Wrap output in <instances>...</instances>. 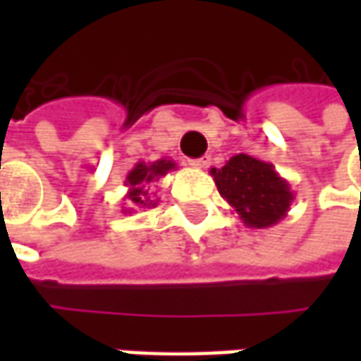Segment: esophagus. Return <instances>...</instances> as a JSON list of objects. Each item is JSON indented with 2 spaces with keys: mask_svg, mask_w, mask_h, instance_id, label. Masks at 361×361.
Listing matches in <instances>:
<instances>
[{
  "mask_svg": "<svg viewBox=\"0 0 361 361\" xmlns=\"http://www.w3.org/2000/svg\"><path fill=\"white\" fill-rule=\"evenodd\" d=\"M188 164H190L192 169H204V166L209 164V157H201V159L188 160Z\"/></svg>",
  "mask_w": 361,
  "mask_h": 361,
  "instance_id": "34e87169",
  "label": "esophagus"
}]
</instances>
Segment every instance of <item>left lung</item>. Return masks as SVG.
<instances>
[{"mask_svg": "<svg viewBox=\"0 0 361 361\" xmlns=\"http://www.w3.org/2000/svg\"><path fill=\"white\" fill-rule=\"evenodd\" d=\"M221 197L249 229H267L287 216L295 192L265 160L249 154L231 157L225 166L211 169Z\"/></svg>", "mask_w": 361, "mask_h": 361, "instance_id": "1", "label": "left lung"}]
</instances>
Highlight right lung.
Listing matches in <instances>:
<instances>
[{
  "label": "right lung",
  "instance_id": "add662e5",
  "mask_svg": "<svg viewBox=\"0 0 361 361\" xmlns=\"http://www.w3.org/2000/svg\"><path fill=\"white\" fill-rule=\"evenodd\" d=\"M176 169V162L171 159H160L157 162H136L132 169L124 185L128 187L126 190V201L130 204L128 211L124 213H132V209H152L159 204V197H154L157 192H150V185L157 183L159 178L166 176Z\"/></svg>",
  "mask_w": 361,
  "mask_h": 361
}]
</instances>
